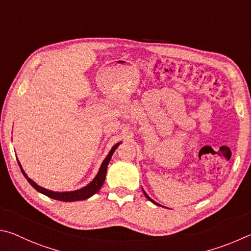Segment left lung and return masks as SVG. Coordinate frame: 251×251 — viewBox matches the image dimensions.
Wrapping results in <instances>:
<instances>
[{"instance_id": "1", "label": "left lung", "mask_w": 251, "mask_h": 251, "mask_svg": "<svg viewBox=\"0 0 251 251\" xmlns=\"http://www.w3.org/2000/svg\"><path fill=\"white\" fill-rule=\"evenodd\" d=\"M142 191H143V193H144V195H146V197H147V199H148L149 201H152V203H153V204H155V205H157V206H159V204H157V203H156V201H153V200L151 199V197H150V196H149V195L147 194V193H146V192H144V190H143V188H142ZM160 206H161V205H160Z\"/></svg>"}]
</instances>
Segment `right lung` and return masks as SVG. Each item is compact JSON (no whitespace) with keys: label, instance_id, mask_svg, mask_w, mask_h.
<instances>
[{"label":"right lung","instance_id":"add662e5","mask_svg":"<svg viewBox=\"0 0 251 251\" xmlns=\"http://www.w3.org/2000/svg\"><path fill=\"white\" fill-rule=\"evenodd\" d=\"M119 144H121V142H118V143L114 144L111 150H110V152L108 153V155L105 156V159L102 161V163H101L100 169L98 171V173H97V175L95 176V178L92 179V181L89 184H88V185L83 186L82 188H79V190H76V191L54 192V191H50V190H47V188H44L42 186H39L33 181V179H30L27 176V174L24 172V170H23V168H22L20 161L17 160V162H19L21 171L25 176V178L27 179L28 183L35 188V190L38 191L39 193H42V194L50 197V199H52V200H57V201H85L87 199H89V197H91L92 195H95L96 193H98L99 190L101 188V186L103 185V182H104V178H105V174H107V168H108L110 159H111L113 152L116 151V149L119 147Z\"/></svg>","mask_w":251,"mask_h":251}]
</instances>
